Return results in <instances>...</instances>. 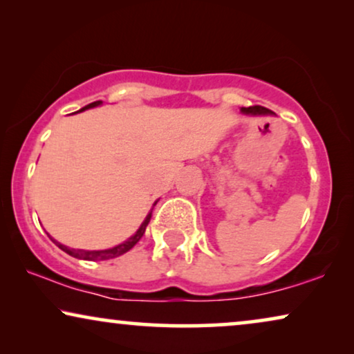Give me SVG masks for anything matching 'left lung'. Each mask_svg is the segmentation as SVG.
I'll return each mask as SVG.
<instances>
[{
    "instance_id": "1",
    "label": "left lung",
    "mask_w": 354,
    "mask_h": 354,
    "mask_svg": "<svg viewBox=\"0 0 354 354\" xmlns=\"http://www.w3.org/2000/svg\"><path fill=\"white\" fill-rule=\"evenodd\" d=\"M241 113L251 114V115H274L272 111L268 108H263V106H250V108H241Z\"/></svg>"
}]
</instances>
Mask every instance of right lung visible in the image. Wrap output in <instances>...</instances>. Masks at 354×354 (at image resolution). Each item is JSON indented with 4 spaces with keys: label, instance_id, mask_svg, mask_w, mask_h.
Listing matches in <instances>:
<instances>
[{
    "label": "right lung",
    "instance_id": "obj_1",
    "mask_svg": "<svg viewBox=\"0 0 354 354\" xmlns=\"http://www.w3.org/2000/svg\"><path fill=\"white\" fill-rule=\"evenodd\" d=\"M100 104H103V101H95V103L86 104L85 108H82L80 111H77V113H82V111H85V109L96 108V106H100ZM156 203H158V201H154V205H156ZM154 205H153V206H154ZM149 219H151V211L148 212V216L145 217V221L142 222V225L138 227V230L135 232V234H133L132 236H130V239H127L125 241H122V243L115 245V246H113V248H108V250H77V248H69V246H66V245L59 243V241H56L55 239H53V236H50V239H51L53 241H55V245L59 246V248H61L62 251H64V253L71 254L72 258L84 259V261H106V259L118 258V256L127 253L129 250H132L133 246L138 243V240L143 236L145 230H147V225H148Z\"/></svg>",
    "mask_w": 354,
    "mask_h": 354
}]
</instances>
